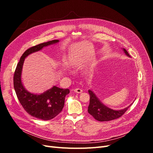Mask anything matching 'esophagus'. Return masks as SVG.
I'll list each match as a JSON object with an SVG mask.
<instances>
[{
  "mask_svg": "<svg viewBox=\"0 0 153 153\" xmlns=\"http://www.w3.org/2000/svg\"><path fill=\"white\" fill-rule=\"evenodd\" d=\"M73 91H74V92H75L76 93H78V94H80V93H82V89H79V88H76V89H73Z\"/></svg>",
  "mask_w": 153,
  "mask_h": 153,
  "instance_id": "esophagus-1",
  "label": "esophagus"
}]
</instances>
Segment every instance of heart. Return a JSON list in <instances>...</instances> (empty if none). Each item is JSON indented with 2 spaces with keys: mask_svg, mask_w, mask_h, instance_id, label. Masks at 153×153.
Listing matches in <instances>:
<instances>
[{
  "mask_svg": "<svg viewBox=\"0 0 153 153\" xmlns=\"http://www.w3.org/2000/svg\"><path fill=\"white\" fill-rule=\"evenodd\" d=\"M69 65H70V66H74L75 65V63H74V62H72V61H70V62H69Z\"/></svg>",
  "mask_w": 153,
  "mask_h": 153,
  "instance_id": "b5f03b06",
  "label": "heart"
}]
</instances>
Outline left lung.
Masks as SVG:
<instances>
[{"mask_svg": "<svg viewBox=\"0 0 153 153\" xmlns=\"http://www.w3.org/2000/svg\"><path fill=\"white\" fill-rule=\"evenodd\" d=\"M123 50L128 57H130L126 50L123 49ZM88 92L90 95V103L88 106V112L98 121H108L118 119L121 117L129 108V106L128 107L121 110L110 109L101 103L92 91L89 90Z\"/></svg>", "mask_w": 153, "mask_h": 153, "instance_id": "obj_1", "label": "left lung"}]
</instances>
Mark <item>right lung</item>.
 <instances>
[{"label":"right lung","mask_w":153,"mask_h":153,"mask_svg":"<svg viewBox=\"0 0 153 153\" xmlns=\"http://www.w3.org/2000/svg\"><path fill=\"white\" fill-rule=\"evenodd\" d=\"M57 42L59 40L55 39L40 43L27 49L22 55L13 76L14 88L23 108L32 117L45 121L54 118L61 112L64 105L65 97L69 93V90L53 86L52 89L41 94H32L23 86L21 81V73L23 64L27 56L41 50L44 47Z\"/></svg>","instance_id":"add662e5"}]
</instances>
